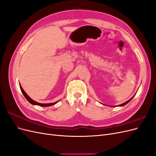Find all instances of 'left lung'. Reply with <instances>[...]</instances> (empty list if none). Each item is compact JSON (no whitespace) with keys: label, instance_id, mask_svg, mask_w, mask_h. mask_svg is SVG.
<instances>
[{"label":"left lung","instance_id":"left-lung-1","mask_svg":"<svg viewBox=\"0 0 156 156\" xmlns=\"http://www.w3.org/2000/svg\"><path fill=\"white\" fill-rule=\"evenodd\" d=\"M133 97H134V96H133V97H132L131 99H129V100H128V101H127L126 102H125V103H122V104H120V105H116V106H120V107H122V106H124V105H126L127 104V103H128L131 100H132V99H133ZM108 106H109V105H108ZM111 107H116V106H111Z\"/></svg>","mask_w":156,"mask_h":156}]
</instances>
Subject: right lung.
<instances>
[{
    "label": "right lung",
    "mask_w": 156,
    "mask_h": 156,
    "mask_svg": "<svg viewBox=\"0 0 156 156\" xmlns=\"http://www.w3.org/2000/svg\"><path fill=\"white\" fill-rule=\"evenodd\" d=\"M20 88H21V90L23 93V95H24V96L25 97V98L27 100V101H29V103H30L31 104L34 105H39V106H41V107H49V106H51V105H53L55 104H56V103L58 102V101H56L55 103H37V101H35L34 100H33L32 99H31L29 96L27 95V93L25 92L24 90L23 89V88L21 87V86L20 84Z\"/></svg>",
    "instance_id": "1"
}]
</instances>
